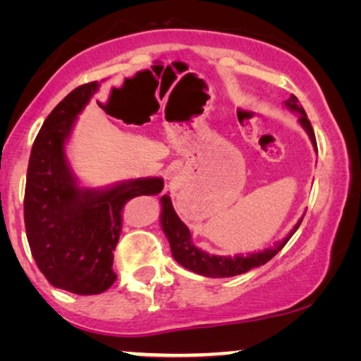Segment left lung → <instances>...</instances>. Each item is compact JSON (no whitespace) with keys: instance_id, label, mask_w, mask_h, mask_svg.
<instances>
[{"instance_id":"1","label":"left lung","mask_w":361,"mask_h":361,"mask_svg":"<svg viewBox=\"0 0 361 361\" xmlns=\"http://www.w3.org/2000/svg\"><path fill=\"white\" fill-rule=\"evenodd\" d=\"M286 106H288L289 110L299 113L300 115L299 123L302 125L304 130L307 131L310 141H312L314 149L317 151V141H315L312 125H310L304 108L299 105L298 97L290 95L288 100H286ZM161 204H162V215H161L162 231H164L167 240H169L172 256H174L177 263L184 266V268L194 271L197 274L207 276V278H230V276L243 274L246 271L258 268V266H263L264 263H268L273 256L278 255V251L283 250V246L288 243L290 236L294 235V231L299 228L300 221H302V219H300L298 221V225L293 228V231H290L283 241H279V243L271 246V248L259 251V253H253L248 256L241 255V256H235V258H231V256L209 255L205 253V251L197 248V246L192 243L189 228H187L184 221L179 219V215L176 214L174 207H172L171 197L167 194L162 195Z\"/></svg>"}]
</instances>
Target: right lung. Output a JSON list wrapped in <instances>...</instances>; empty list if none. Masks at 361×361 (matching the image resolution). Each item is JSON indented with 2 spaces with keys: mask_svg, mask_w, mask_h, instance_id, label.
<instances>
[{
  "mask_svg": "<svg viewBox=\"0 0 361 361\" xmlns=\"http://www.w3.org/2000/svg\"><path fill=\"white\" fill-rule=\"evenodd\" d=\"M97 90V82L83 83L51 111L34 140L24 192V225L37 268L52 286L80 295L105 293L116 281L113 251L125 205L164 189L161 177L121 182L106 190L77 185L63 146Z\"/></svg>",
  "mask_w": 361,
  "mask_h": 361,
  "instance_id": "right-lung-1",
  "label": "right lung"
}]
</instances>
